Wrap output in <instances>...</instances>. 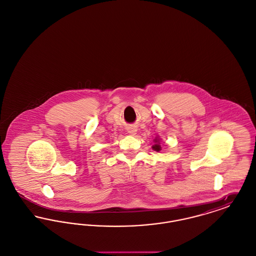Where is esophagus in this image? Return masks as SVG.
I'll list each match as a JSON object with an SVG mask.
<instances>
[{
    "instance_id": "1",
    "label": "esophagus",
    "mask_w": 256,
    "mask_h": 256,
    "mask_svg": "<svg viewBox=\"0 0 256 256\" xmlns=\"http://www.w3.org/2000/svg\"><path fill=\"white\" fill-rule=\"evenodd\" d=\"M136 130H136V128H135V126H132L128 128V132L130 134H132V135H134V134H136Z\"/></svg>"
}]
</instances>
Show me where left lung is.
<instances>
[{"instance_id": "8db88e82", "label": "left lung", "mask_w": 256, "mask_h": 256, "mask_svg": "<svg viewBox=\"0 0 256 256\" xmlns=\"http://www.w3.org/2000/svg\"><path fill=\"white\" fill-rule=\"evenodd\" d=\"M154 142H156V144L152 146V148H154V150H156V152H159V150H161V146H160V143H159V139H158V138L154 139Z\"/></svg>"}]
</instances>
